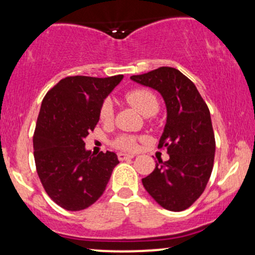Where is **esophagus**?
I'll return each instance as SVG.
<instances>
[{
	"label": "esophagus",
	"mask_w": 255,
	"mask_h": 255,
	"mask_svg": "<svg viewBox=\"0 0 255 255\" xmlns=\"http://www.w3.org/2000/svg\"><path fill=\"white\" fill-rule=\"evenodd\" d=\"M118 157L120 160H127V159H130V158H133L134 156L129 153H124V152H120V153L118 154Z\"/></svg>",
	"instance_id": "esophagus-1"
}]
</instances>
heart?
<instances>
[{
    "mask_svg": "<svg viewBox=\"0 0 255 255\" xmlns=\"http://www.w3.org/2000/svg\"><path fill=\"white\" fill-rule=\"evenodd\" d=\"M126 99L145 116L156 115L159 110V101H158L157 96L150 90H131L126 95ZM114 115H115V109H114L113 101L110 98L104 99L101 105V109H99V118L103 122H110L113 121ZM114 145L118 148H122V150H135L136 137L128 135V134H122V135L116 137Z\"/></svg>",
    "mask_w": 255,
    "mask_h": 255,
    "instance_id": "obj_1",
    "label": "heart"
}]
</instances>
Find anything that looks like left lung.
<instances>
[{
	"instance_id": "obj_1",
	"label": "left lung",
	"mask_w": 255,
	"mask_h": 255,
	"mask_svg": "<svg viewBox=\"0 0 255 255\" xmlns=\"http://www.w3.org/2000/svg\"><path fill=\"white\" fill-rule=\"evenodd\" d=\"M130 79L158 91L166 105L158 147L166 148L169 159H158L142 184L162 207L183 211L203 194L211 176L216 141L210 110L195 85L176 68L160 67Z\"/></svg>"
}]
</instances>
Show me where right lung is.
I'll return each mask as SVG.
<instances>
[{"mask_svg":"<svg viewBox=\"0 0 255 255\" xmlns=\"http://www.w3.org/2000/svg\"><path fill=\"white\" fill-rule=\"evenodd\" d=\"M124 75L109 78L67 77L44 97L33 135L38 176L48 195L64 210L80 211L101 198L116 153L96 156L84 139L99 121V109Z\"/></svg>","mask_w":255,"mask_h":255,"instance_id":"right-lung-1","label":"right lung"}]
</instances>
